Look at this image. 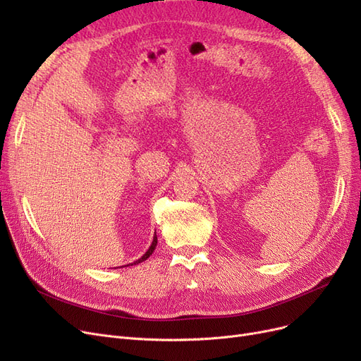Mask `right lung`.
Returning a JSON list of instances; mask_svg holds the SVG:
<instances>
[{"instance_id":"1","label":"right lung","mask_w":361,"mask_h":361,"mask_svg":"<svg viewBox=\"0 0 361 361\" xmlns=\"http://www.w3.org/2000/svg\"><path fill=\"white\" fill-rule=\"evenodd\" d=\"M156 245H157V236H156V233H154V236H153V243H152V245L149 247V250H147L144 255L138 259V260H135L133 263H129V264H138V263H141V262H144V260H147L149 259L150 256H152V252L154 251V248H156Z\"/></svg>"}]
</instances>
